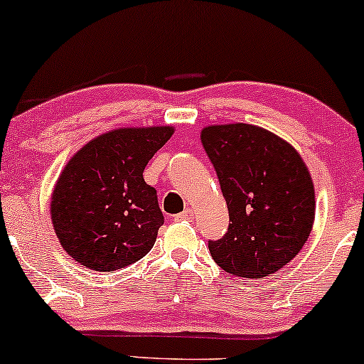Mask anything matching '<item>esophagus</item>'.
<instances>
[{"mask_svg":"<svg viewBox=\"0 0 364 364\" xmlns=\"http://www.w3.org/2000/svg\"><path fill=\"white\" fill-rule=\"evenodd\" d=\"M193 218H195V210L193 208H186L183 213L176 215L178 222H190V220H193Z\"/></svg>","mask_w":364,"mask_h":364,"instance_id":"1","label":"esophagus"}]
</instances>
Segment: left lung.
I'll list each match as a JSON object with an SVG mask.
<instances>
[{"label": "left lung", "instance_id": "8db88e82", "mask_svg": "<svg viewBox=\"0 0 364 364\" xmlns=\"http://www.w3.org/2000/svg\"><path fill=\"white\" fill-rule=\"evenodd\" d=\"M200 137L232 222L223 238L210 242L211 257L237 277L277 272L301 252L314 225L309 168L292 144L254 124H211Z\"/></svg>", "mask_w": 364, "mask_h": 364}]
</instances>
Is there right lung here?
<instances>
[{"mask_svg":"<svg viewBox=\"0 0 364 364\" xmlns=\"http://www.w3.org/2000/svg\"><path fill=\"white\" fill-rule=\"evenodd\" d=\"M173 134V126L117 127L67 161L53 186L50 218L73 260L112 272L153 248L164 218L142 173Z\"/></svg>","mask_w":364,"mask_h":364,"instance_id":"right-lung-1","label":"right lung"}]
</instances>
